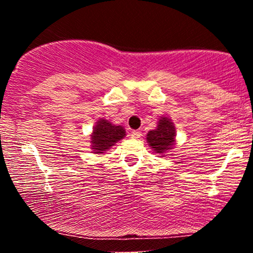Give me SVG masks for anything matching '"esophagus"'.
I'll list each match as a JSON object with an SVG mask.
<instances>
[{"mask_svg": "<svg viewBox=\"0 0 253 253\" xmlns=\"http://www.w3.org/2000/svg\"><path fill=\"white\" fill-rule=\"evenodd\" d=\"M141 136V132L140 130H132L130 132V138L133 139H139Z\"/></svg>", "mask_w": 253, "mask_h": 253, "instance_id": "1", "label": "esophagus"}]
</instances>
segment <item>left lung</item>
Segmentation results:
<instances>
[{
    "label": "left lung",
    "instance_id": "1",
    "mask_svg": "<svg viewBox=\"0 0 253 253\" xmlns=\"http://www.w3.org/2000/svg\"><path fill=\"white\" fill-rule=\"evenodd\" d=\"M176 130L173 123L169 118L163 117L158 121V126L156 129L150 130L147 133V143L157 153H165L172 149L175 143ZM165 156V155H164Z\"/></svg>",
    "mask_w": 253,
    "mask_h": 253
}]
</instances>
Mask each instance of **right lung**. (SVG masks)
Returning <instances> with one entry per match:
<instances>
[{
  "mask_svg": "<svg viewBox=\"0 0 253 253\" xmlns=\"http://www.w3.org/2000/svg\"><path fill=\"white\" fill-rule=\"evenodd\" d=\"M126 135L124 127L115 126L101 119L95 125L91 134V149L94 153H103Z\"/></svg>",
  "mask_w": 253,
  "mask_h": 253,
  "instance_id": "add662e5",
  "label": "right lung"
}]
</instances>
